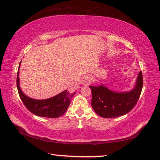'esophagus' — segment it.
Segmentation results:
<instances>
[{
  "label": "esophagus",
  "instance_id": "34e87169",
  "mask_svg": "<svg viewBox=\"0 0 160 160\" xmlns=\"http://www.w3.org/2000/svg\"><path fill=\"white\" fill-rule=\"evenodd\" d=\"M91 80H92L91 77H90V75H87L83 76L82 78V79H81V83L84 85H88L91 82Z\"/></svg>",
  "mask_w": 160,
  "mask_h": 160
}]
</instances>
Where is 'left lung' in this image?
<instances>
[{
	"instance_id": "1",
	"label": "left lung",
	"mask_w": 160,
	"mask_h": 160,
	"mask_svg": "<svg viewBox=\"0 0 160 160\" xmlns=\"http://www.w3.org/2000/svg\"><path fill=\"white\" fill-rule=\"evenodd\" d=\"M92 90L91 105L98 115L103 118H116L128 113L136 106L143 87L142 72L138 75L136 85L129 92H117L101 85L89 86Z\"/></svg>"
}]
</instances>
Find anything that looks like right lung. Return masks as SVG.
<instances>
[{
    "instance_id": "1",
    "label": "right lung",
    "mask_w": 160,
    "mask_h": 160,
    "mask_svg": "<svg viewBox=\"0 0 160 160\" xmlns=\"http://www.w3.org/2000/svg\"><path fill=\"white\" fill-rule=\"evenodd\" d=\"M18 71L19 68L17 72V78H16L18 92L21 101L28 111L38 116L47 118H58L65 113L70 106L71 99L75 94V92H72V91H68V90H66L61 93L48 99L36 100L31 98L23 93L19 86Z\"/></svg>"
}]
</instances>
